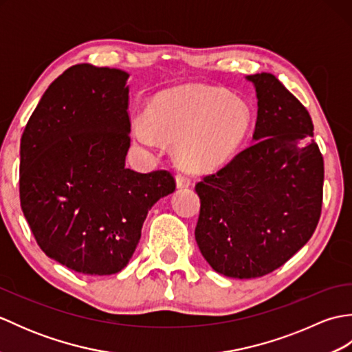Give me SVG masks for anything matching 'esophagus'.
<instances>
[{
  "label": "esophagus",
  "mask_w": 352,
  "mask_h": 352,
  "mask_svg": "<svg viewBox=\"0 0 352 352\" xmlns=\"http://www.w3.org/2000/svg\"><path fill=\"white\" fill-rule=\"evenodd\" d=\"M175 182H177V188H178V189L189 188V186L192 184L190 178H189V177H186V175H183V174H178V175H177V178H175Z\"/></svg>",
  "instance_id": "obj_1"
}]
</instances>
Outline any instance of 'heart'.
Returning <instances> with one entry per match:
<instances>
[{
	"label": "heart",
	"instance_id": "1",
	"mask_svg": "<svg viewBox=\"0 0 352 352\" xmlns=\"http://www.w3.org/2000/svg\"><path fill=\"white\" fill-rule=\"evenodd\" d=\"M252 113L248 104L218 87L184 85L153 96L145 119L133 125L134 138L146 148L174 142V157L193 174L222 166L242 145Z\"/></svg>",
	"mask_w": 352,
	"mask_h": 352
}]
</instances>
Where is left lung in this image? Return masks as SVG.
I'll return each mask as SVG.
<instances>
[{
  "label": "left lung",
  "mask_w": 352,
  "mask_h": 352,
  "mask_svg": "<svg viewBox=\"0 0 352 352\" xmlns=\"http://www.w3.org/2000/svg\"><path fill=\"white\" fill-rule=\"evenodd\" d=\"M257 95L252 144L195 186V239L216 272L257 278L300 251L322 208L324 159L302 104L272 74L246 76Z\"/></svg>",
  "instance_id": "1"
}]
</instances>
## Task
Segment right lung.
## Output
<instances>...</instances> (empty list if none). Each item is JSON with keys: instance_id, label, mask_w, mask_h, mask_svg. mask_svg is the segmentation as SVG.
<instances>
[{"instance_id": "add662e5", "label": "right lung", "mask_w": 352, "mask_h": 352, "mask_svg": "<svg viewBox=\"0 0 352 352\" xmlns=\"http://www.w3.org/2000/svg\"><path fill=\"white\" fill-rule=\"evenodd\" d=\"M129 77L71 66L45 91L21 138L22 212L41 250L80 274L122 271L148 212L175 190L168 170L125 166Z\"/></svg>"}]
</instances>
